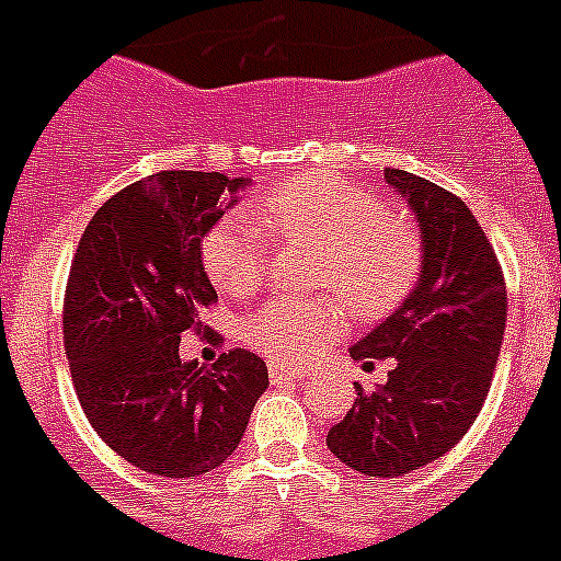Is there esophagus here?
Masks as SVG:
<instances>
[{
  "instance_id": "1",
  "label": "esophagus",
  "mask_w": 561,
  "mask_h": 561,
  "mask_svg": "<svg viewBox=\"0 0 561 561\" xmlns=\"http://www.w3.org/2000/svg\"><path fill=\"white\" fill-rule=\"evenodd\" d=\"M267 375H271V383L279 386V383H296V380H305L302 371H290V368L279 366V363H273L271 368H267Z\"/></svg>"
}]
</instances>
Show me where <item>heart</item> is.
<instances>
[{"mask_svg": "<svg viewBox=\"0 0 561 561\" xmlns=\"http://www.w3.org/2000/svg\"><path fill=\"white\" fill-rule=\"evenodd\" d=\"M256 216L285 241L317 244L313 285L334 294L276 296L250 313L241 336L273 363H311L345 331V308L359 320H375L394 311L417 282L423 265L417 227L345 178L311 172L285 181L259 198ZM262 227L244 213H227L204 233L202 259L218 290L248 296L262 285L267 267Z\"/></svg>", "mask_w": 561, "mask_h": 561, "instance_id": "heart-1", "label": "heart"}]
</instances>
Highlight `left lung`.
<instances>
[{
  "label": "left lung",
  "mask_w": 561,
  "mask_h": 561,
  "mask_svg": "<svg viewBox=\"0 0 561 561\" xmlns=\"http://www.w3.org/2000/svg\"><path fill=\"white\" fill-rule=\"evenodd\" d=\"M386 181L417 216V288L352 348L375 366L394 357L386 386L363 391L328 432V449L368 478H398L449 453L467 435L493 383L507 325V285L470 207L444 186L403 170Z\"/></svg>",
  "instance_id": "left-lung-1"
}]
</instances>
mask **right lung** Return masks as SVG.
Returning <instances> with one entry per match:
<instances>
[{
    "label": "right lung",
    "mask_w": 561,
    "mask_h": 561,
    "mask_svg": "<svg viewBox=\"0 0 561 561\" xmlns=\"http://www.w3.org/2000/svg\"><path fill=\"white\" fill-rule=\"evenodd\" d=\"M250 181L163 170L91 216L71 259L62 340L77 400L121 458L163 478H193L233 455L267 389V366L233 348L213 366L178 357L218 302L202 239Z\"/></svg>",
    "instance_id": "right-lung-1"
}]
</instances>
